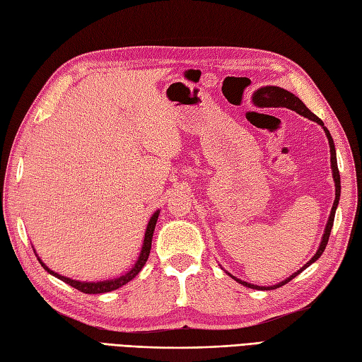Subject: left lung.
Wrapping results in <instances>:
<instances>
[{
  "instance_id": "1",
  "label": "left lung",
  "mask_w": 362,
  "mask_h": 362,
  "mask_svg": "<svg viewBox=\"0 0 362 362\" xmlns=\"http://www.w3.org/2000/svg\"><path fill=\"white\" fill-rule=\"evenodd\" d=\"M258 100V99H262L263 100V104H260V105H264V107H284V108H289V110H293V111H296V113L298 115H301V116H304V117H308V119H310V120H313V122H317V124H320L321 127H322V129H324V133H326V136H327V139H329V146H330V162H332V173H333V180H335V202H333V206H332V211H330V217H329V220H327V225H326V229H324V234H322V240H321V243H320V247H318V251L315 252V255L310 258V260L305 263L300 271H296L295 274H292L291 276H287L284 281H280L278 284H274V286H267V287H264V286H255V284H251V283H246V281H242V280H238V278H235V276H233L234 280H237L240 284H243V286H246V287H251V289H262V291H271V289H276V287H281V286H284L286 283H289L291 280H293V278L298 275V274H301L305 267H309L312 263H315L318 260V258L321 257V254L324 252V249H326V246H327V242H329V237H330V230H332V226H333V220H335V211H337V206H338V203H339V196H341V180H339V171H338V163H337V151H335V144H333V139H332V136H330V133H329V129L324 127V124H322V120L317 116V115H313L312 111L305 107L303 102H301V99L300 98H296L295 95H292L291 91H287V90H284V88H280V87H263V88H260L258 90L255 95H254V100Z\"/></svg>"
}]
</instances>
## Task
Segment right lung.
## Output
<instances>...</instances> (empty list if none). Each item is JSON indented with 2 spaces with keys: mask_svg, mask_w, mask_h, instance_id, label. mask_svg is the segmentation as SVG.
<instances>
[{
  "mask_svg": "<svg viewBox=\"0 0 362 362\" xmlns=\"http://www.w3.org/2000/svg\"><path fill=\"white\" fill-rule=\"evenodd\" d=\"M159 212L160 211H156L154 214L151 216L150 221H148V226H146V230H145V238H144V245H142V251H141V255H139L136 264L129 269L125 275L119 276V278H115V280H104V281H95V283H88V281H78V280H71V278H67L64 275H59L57 272L50 271L47 266H45L41 258H38L41 266L44 267L45 271H47L49 274H52L53 276L59 278V280H62L64 283L70 284L71 287H75V289L84 292V293H105V292H111V291H116L119 289V287H122L124 284H127L128 281H132L133 278L141 272V269L144 267V264L146 263L148 260V255H150V251H151V240H153V233H154V228H156V223H157V218H159Z\"/></svg>",
  "mask_w": 362,
  "mask_h": 362,
  "instance_id": "right-lung-1",
  "label": "right lung"
}]
</instances>
